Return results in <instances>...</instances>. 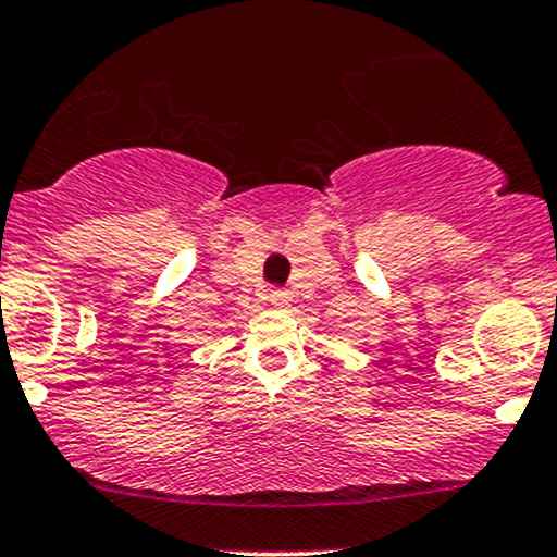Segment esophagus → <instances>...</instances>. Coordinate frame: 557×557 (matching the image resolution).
Returning a JSON list of instances; mask_svg holds the SVG:
<instances>
[{"label":"esophagus","instance_id":"obj_1","mask_svg":"<svg viewBox=\"0 0 557 557\" xmlns=\"http://www.w3.org/2000/svg\"><path fill=\"white\" fill-rule=\"evenodd\" d=\"M269 301H272V307L285 309V307H288V304H290V293L283 290V288H277V290L269 293Z\"/></svg>","mask_w":557,"mask_h":557}]
</instances>
